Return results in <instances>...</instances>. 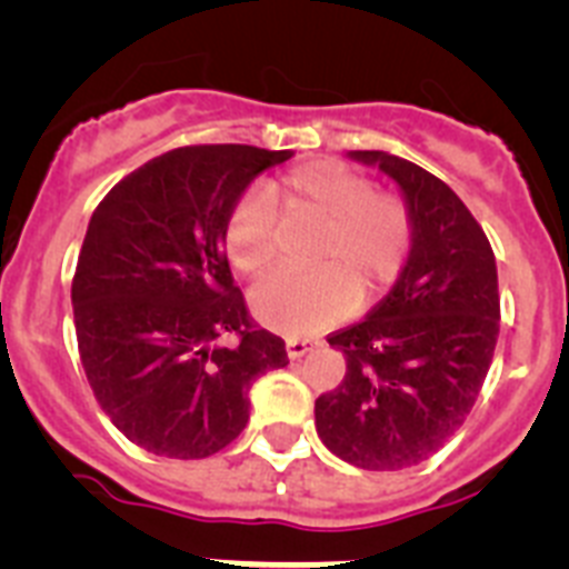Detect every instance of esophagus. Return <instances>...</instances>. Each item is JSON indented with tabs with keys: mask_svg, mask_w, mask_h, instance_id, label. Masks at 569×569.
Wrapping results in <instances>:
<instances>
[{
	"mask_svg": "<svg viewBox=\"0 0 569 569\" xmlns=\"http://www.w3.org/2000/svg\"><path fill=\"white\" fill-rule=\"evenodd\" d=\"M311 348H315V342L309 340H295V337L286 340V355H289V360H300V357L309 355Z\"/></svg>",
	"mask_w": 569,
	"mask_h": 569,
	"instance_id": "1",
	"label": "esophagus"
}]
</instances>
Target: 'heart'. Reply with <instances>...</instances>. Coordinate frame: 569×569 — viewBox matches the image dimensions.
Segmentation results:
<instances>
[{
  "instance_id": "1",
  "label": "heart",
  "mask_w": 569,
  "mask_h": 569,
  "mask_svg": "<svg viewBox=\"0 0 569 569\" xmlns=\"http://www.w3.org/2000/svg\"><path fill=\"white\" fill-rule=\"evenodd\" d=\"M272 201L295 227L317 223L311 258L329 266L280 269L260 280L249 306L263 326L291 337L315 335L355 309L357 295L368 300L397 278L411 240L406 207L373 192L362 172L331 158L286 172L272 187V198L254 189L234 203L223 243L240 272H263L283 252Z\"/></svg>"
}]
</instances>
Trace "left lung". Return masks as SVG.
Returning <instances> with one entry per match:
<instances>
[{"label": "left lung", "instance_id": "obj_1", "mask_svg": "<svg viewBox=\"0 0 569 569\" xmlns=\"http://www.w3.org/2000/svg\"><path fill=\"white\" fill-rule=\"evenodd\" d=\"M348 158L397 183L411 252L371 315L329 337L346 357V377L315 402L317 437L355 468H411L462 428L482 391L499 337L496 258L437 176L382 150Z\"/></svg>", "mask_w": 569, "mask_h": 569}]
</instances>
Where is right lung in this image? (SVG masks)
Instances as JSON below:
<instances>
[{"mask_svg": "<svg viewBox=\"0 0 569 569\" xmlns=\"http://www.w3.org/2000/svg\"><path fill=\"white\" fill-rule=\"evenodd\" d=\"M289 150L181 147L96 207L76 266L73 320L87 382L138 448L203 459L249 422V391L286 346L254 329L223 252L238 198ZM238 333L234 347H223Z\"/></svg>", "mask_w": 569, "mask_h": 569, "instance_id": "obj_1", "label": "right lung"}]
</instances>
